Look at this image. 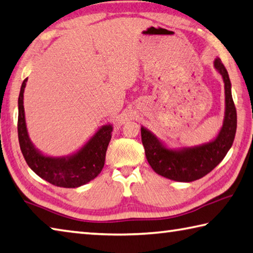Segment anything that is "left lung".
Listing matches in <instances>:
<instances>
[{
	"label": "left lung",
	"mask_w": 253,
	"mask_h": 253,
	"mask_svg": "<svg viewBox=\"0 0 253 253\" xmlns=\"http://www.w3.org/2000/svg\"><path fill=\"white\" fill-rule=\"evenodd\" d=\"M213 66L224 83V118L217 137L206 144L170 148L141 126V141L146 158L155 172L174 181L190 182L203 178L221 163L231 148L237 130V111L231 95V83L221 59Z\"/></svg>",
	"instance_id": "8db88e82"
}]
</instances>
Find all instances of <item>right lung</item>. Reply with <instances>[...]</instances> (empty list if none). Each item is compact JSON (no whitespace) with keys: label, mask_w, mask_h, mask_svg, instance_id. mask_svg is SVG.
Here are the masks:
<instances>
[{"label":"right lung","mask_w":253,"mask_h":253,"mask_svg":"<svg viewBox=\"0 0 253 253\" xmlns=\"http://www.w3.org/2000/svg\"><path fill=\"white\" fill-rule=\"evenodd\" d=\"M26 82L27 79L23 81L18 96L17 132L22 154L29 167L39 177L57 187L77 188L93 180L104 168L113 126L108 124L100 127L82 148L72 155L52 157L42 154L32 142L26 128L23 105Z\"/></svg>","instance_id":"obj_1"}]
</instances>
